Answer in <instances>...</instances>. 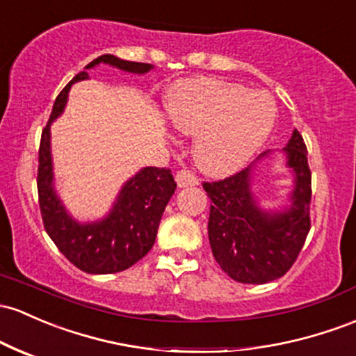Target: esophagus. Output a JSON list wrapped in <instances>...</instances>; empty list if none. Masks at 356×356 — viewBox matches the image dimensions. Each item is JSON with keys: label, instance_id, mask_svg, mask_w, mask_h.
<instances>
[{"label": "esophagus", "instance_id": "1", "mask_svg": "<svg viewBox=\"0 0 356 356\" xmlns=\"http://www.w3.org/2000/svg\"><path fill=\"white\" fill-rule=\"evenodd\" d=\"M175 182L179 187H189V186H197V177L191 170H179L175 174Z\"/></svg>", "mask_w": 356, "mask_h": 356}]
</instances>
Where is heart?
Returning a JSON list of instances; mask_svg holds the SVG:
<instances>
[{"mask_svg":"<svg viewBox=\"0 0 356 356\" xmlns=\"http://www.w3.org/2000/svg\"><path fill=\"white\" fill-rule=\"evenodd\" d=\"M165 108L181 134L196 136L194 162L214 177L240 170L275 123L270 96L218 77L177 81L167 91Z\"/></svg>","mask_w":356,"mask_h":356,"instance_id":"b5f03b06","label":"heart"}]
</instances>
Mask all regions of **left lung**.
<instances>
[{"instance_id": "1", "label": "left lung", "mask_w": 356, "mask_h": 356, "mask_svg": "<svg viewBox=\"0 0 356 356\" xmlns=\"http://www.w3.org/2000/svg\"><path fill=\"white\" fill-rule=\"evenodd\" d=\"M286 165L294 174V187L284 211L260 208L252 191L253 165L202 187L211 199L208 235L213 255L233 280L267 284L292 267L311 229V170L302 136L294 130L287 147ZM264 152L257 160L268 157Z\"/></svg>"}]
</instances>
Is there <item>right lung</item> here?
<instances>
[{
  "label": "right lung",
  "instance_id": "right-lung-1",
  "mask_svg": "<svg viewBox=\"0 0 356 356\" xmlns=\"http://www.w3.org/2000/svg\"><path fill=\"white\" fill-rule=\"evenodd\" d=\"M99 64L131 74H147L154 69L152 64L123 60L109 54L89 62L86 69ZM84 79H89L86 70L72 77L62 89L54 103L49 123L42 131L37 175L38 204L45 232L70 264L88 273H116L130 268L154 247L159 222L177 184L169 169L145 167L124 182L111 211L103 220L79 222L70 216L54 187L50 124L64 111L72 84Z\"/></svg>",
  "mask_w": 356,
  "mask_h": 356
}]
</instances>
